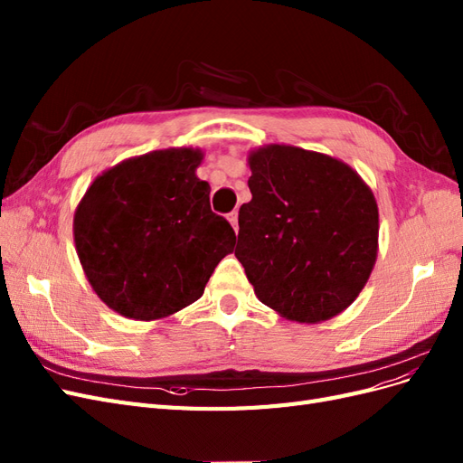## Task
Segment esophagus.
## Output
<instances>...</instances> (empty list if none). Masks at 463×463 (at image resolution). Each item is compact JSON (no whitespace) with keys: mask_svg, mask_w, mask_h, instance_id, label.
Returning <instances> with one entry per match:
<instances>
[{"mask_svg":"<svg viewBox=\"0 0 463 463\" xmlns=\"http://www.w3.org/2000/svg\"><path fill=\"white\" fill-rule=\"evenodd\" d=\"M228 222L232 223V228H233L235 232H240V223H237V213H235V210H233V213L228 214Z\"/></svg>","mask_w":463,"mask_h":463,"instance_id":"1","label":"esophagus"}]
</instances>
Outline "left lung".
<instances>
[{"instance_id":"1","label":"left lung","mask_w":463,"mask_h":463,"mask_svg":"<svg viewBox=\"0 0 463 463\" xmlns=\"http://www.w3.org/2000/svg\"><path fill=\"white\" fill-rule=\"evenodd\" d=\"M253 199L235 257L260 303L305 325L352 305L374 269L378 206L345 162L289 145L249 152Z\"/></svg>"}]
</instances>
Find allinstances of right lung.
Masks as SVG:
<instances>
[{
	"label": "right lung",
	"instance_id": "right-lung-1",
	"mask_svg": "<svg viewBox=\"0 0 463 463\" xmlns=\"http://www.w3.org/2000/svg\"><path fill=\"white\" fill-rule=\"evenodd\" d=\"M199 148H165L98 175L73 218L77 255L109 309L158 320L197 301L235 232L210 210Z\"/></svg>",
	"mask_w": 463,
	"mask_h": 463
}]
</instances>
